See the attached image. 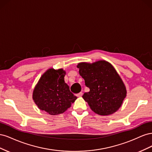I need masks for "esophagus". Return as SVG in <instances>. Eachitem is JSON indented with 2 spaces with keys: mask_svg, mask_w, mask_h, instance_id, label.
<instances>
[{
  "mask_svg": "<svg viewBox=\"0 0 152 152\" xmlns=\"http://www.w3.org/2000/svg\"><path fill=\"white\" fill-rule=\"evenodd\" d=\"M82 94H83V93H82V92H80L79 93H78L76 94V96H77V97H81V96H82Z\"/></svg>",
  "mask_w": 152,
  "mask_h": 152,
  "instance_id": "esophagus-1",
  "label": "esophagus"
}]
</instances>
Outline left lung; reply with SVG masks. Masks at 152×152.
Instances as JSON below:
<instances>
[{"mask_svg":"<svg viewBox=\"0 0 152 152\" xmlns=\"http://www.w3.org/2000/svg\"><path fill=\"white\" fill-rule=\"evenodd\" d=\"M90 91L82 98L91 109L100 115L116 112L125 99L127 91L114 67L104 60L93 63L82 62L77 66Z\"/></svg>","mask_w":152,"mask_h":152,"instance_id":"8db88e82","label":"left lung"}]
</instances>
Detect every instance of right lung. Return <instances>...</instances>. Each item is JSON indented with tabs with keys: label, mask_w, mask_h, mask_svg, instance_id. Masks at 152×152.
Here are the masks:
<instances>
[{
	"label": "right lung",
	"mask_w": 152,
	"mask_h": 152,
	"mask_svg": "<svg viewBox=\"0 0 152 152\" xmlns=\"http://www.w3.org/2000/svg\"><path fill=\"white\" fill-rule=\"evenodd\" d=\"M65 71L49 68L41 76L33 92L38 108L51 115L65 112L77 98L65 82Z\"/></svg>",
	"instance_id": "add662e5"
}]
</instances>
